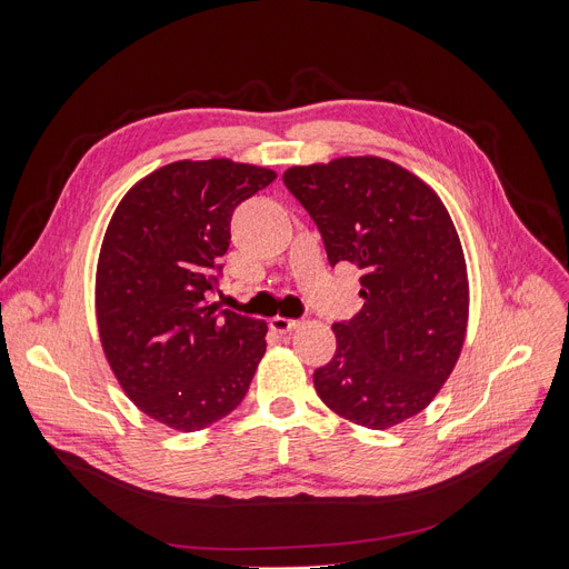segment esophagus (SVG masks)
<instances>
[{
  "label": "esophagus",
  "mask_w": 569,
  "mask_h": 569,
  "mask_svg": "<svg viewBox=\"0 0 569 569\" xmlns=\"http://www.w3.org/2000/svg\"><path fill=\"white\" fill-rule=\"evenodd\" d=\"M297 327H300V320H290V318H281V316H274L272 320H269V330L281 335V337L295 332Z\"/></svg>",
  "instance_id": "1"
}]
</instances>
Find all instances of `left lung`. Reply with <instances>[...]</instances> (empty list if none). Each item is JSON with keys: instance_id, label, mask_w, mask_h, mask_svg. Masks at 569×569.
<instances>
[{"instance_id": "obj_1", "label": "left lung", "mask_w": 569, "mask_h": 569, "mask_svg": "<svg viewBox=\"0 0 569 569\" xmlns=\"http://www.w3.org/2000/svg\"><path fill=\"white\" fill-rule=\"evenodd\" d=\"M316 221L327 260L362 269V311L335 322L337 352L316 369L322 403L367 429L422 412L452 376L468 327V269L438 193L380 157H339L283 172Z\"/></svg>"}]
</instances>
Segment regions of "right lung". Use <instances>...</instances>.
Wrapping results in <instances>:
<instances>
[{"label":"right lung","mask_w":569,"mask_h":569,"mask_svg":"<svg viewBox=\"0 0 569 569\" xmlns=\"http://www.w3.org/2000/svg\"><path fill=\"white\" fill-rule=\"evenodd\" d=\"M277 172L230 159L172 161L119 200L97 262V325L127 397L182 433L232 412L264 355L267 325L204 300L232 209Z\"/></svg>","instance_id":"obj_1"}]
</instances>
